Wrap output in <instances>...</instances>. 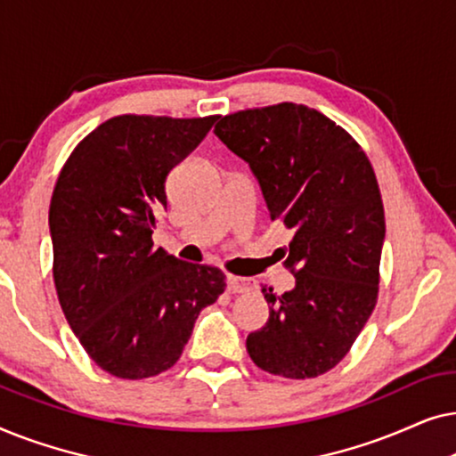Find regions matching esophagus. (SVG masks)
Returning a JSON list of instances; mask_svg holds the SVG:
<instances>
[{
  "label": "esophagus",
  "mask_w": 456,
  "mask_h": 456,
  "mask_svg": "<svg viewBox=\"0 0 456 456\" xmlns=\"http://www.w3.org/2000/svg\"><path fill=\"white\" fill-rule=\"evenodd\" d=\"M253 289L251 280L239 278V276H228V290L230 292H248Z\"/></svg>",
  "instance_id": "obj_1"
}]
</instances>
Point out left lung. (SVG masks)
I'll use <instances>...</instances> for the list:
<instances>
[{
  "label": "left lung",
  "instance_id": "left-lung-1",
  "mask_svg": "<svg viewBox=\"0 0 456 456\" xmlns=\"http://www.w3.org/2000/svg\"><path fill=\"white\" fill-rule=\"evenodd\" d=\"M214 133L251 167L272 220L292 230L278 251L295 289H261L270 317L247 336L248 357L273 376H322L351 351L378 301L386 222L373 167L345 128L307 105L220 116Z\"/></svg>",
  "mask_w": 456,
  "mask_h": 456
}]
</instances>
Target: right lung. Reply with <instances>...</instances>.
<instances>
[{
	"instance_id": "obj_1",
	"label": "right lung",
	"mask_w": 456,
	"mask_h": 456,
	"mask_svg": "<svg viewBox=\"0 0 456 456\" xmlns=\"http://www.w3.org/2000/svg\"><path fill=\"white\" fill-rule=\"evenodd\" d=\"M216 116L124 114L85 136L49 205L53 282L72 332L103 371L145 379L170 370L197 315L226 289L211 265L153 247L166 178Z\"/></svg>"
}]
</instances>
